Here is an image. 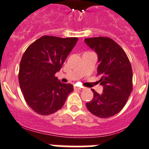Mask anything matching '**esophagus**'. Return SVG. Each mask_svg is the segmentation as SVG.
Segmentation results:
<instances>
[{"mask_svg": "<svg viewBox=\"0 0 149 149\" xmlns=\"http://www.w3.org/2000/svg\"><path fill=\"white\" fill-rule=\"evenodd\" d=\"M74 90H83V88H80V87H78V86H76V85H75Z\"/></svg>", "mask_w": 149, "mask_h": 149, "instance_id": "1", "label": "esophagus"}]
</instances>
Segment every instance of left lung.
<instances>
[{"label":"left lung","mask_w":149,"mask_h":149,"mask_svg":"<svg viewBox=\"0 0 149 149\" xmlns=\"http://www.w3.org/2000/svg\"><path fill=\"white\" fill-rule=\"evenodd\" d=\"M84 41L98 56L97 75L103 86L101 95L92 90L93 99L86 107L97 117H111L122 110L132 90L130 62L122 47L109 38H89Z\"/></svg>","instance_id":"8db88e82"}]
</instances>
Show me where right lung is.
I'll return each instance as SVG.
<instances>
[{"label":"right lung","mask_w":149,"mask_h":149,"mask_svg":"<svg viewBox=\"0 0 149 149\" xmlns=\"http://www.w3.org/2000/svg\"><path fill=\"white\" fill-rule=\"evenodd\" d=\"M78 38L44 36L33 42L22 56L19 83L24 100L40 115H49L64 106L71 84L61 83L55 73L76 45Z\"/></svg>","instance_id":"right-lung-1"}]
</instances>
